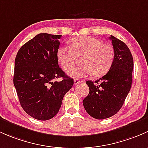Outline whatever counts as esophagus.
Here are the masks:
<instances>
[{
    "mask_svg": "<svg viewBox=\"0 0 148 148\" xmlns=\"http://www.w3.org/2000/svg\"><path fill=\"white\" fill-rule=\"evenodd\" d=\"M81 80H79V79H75L74 80V84L75 85H77V84H80L81 83Z\"/></svg>",
    "mask_w": 148,
    "mask_h": 148,
    "instance_id": "34e87169",
    "label": "esophagus"
}]
</instances>
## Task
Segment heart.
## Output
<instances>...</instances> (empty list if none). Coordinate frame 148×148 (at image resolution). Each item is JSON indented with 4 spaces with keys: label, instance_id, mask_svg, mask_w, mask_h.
Masks as SVG:
<instances>
[{
    "label": "heart",
    "instance_id": "obj_1",
    "mask_svg": "<svg viewBox=\"0 0 148 148\" xmlns=\"http://www.w3.org/2000/svg\"><path fill=\"white\" fill-rule=\"evenodd\" d=\"M70 49L61 46L57 51V60L64 71H69L75 64L76 57H81L80 66L68 72L74 78H80L93 74L101 77L110 71L115 59L112 45L103 43L100 39L82 36L70 40Z\"/></svg>",
    "mask_w": 148,
    "mask_h": 148
}]
</instances>
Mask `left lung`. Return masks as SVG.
Instances as JSON below:
<instances>
[{"label": "left lung", "instance_id": "left-lung-1", "mask_svg": "<svg viewBox=\"0 0 148 148\" xmlns=\"http://www.w3.org/2000/svg\"><path fill=\"white\" fill-rule=\"evenodd\" d=\"M115 59L108 73L95 82L86 81L90 92L83 100L86 112L92 118L103 120L112 117L123 106L132 85L133 58L125 42L110 36ZM101 81L100 84L98 82Z\"/></svg>", "mask_w": 148, "mask_h": 148}]
</instances>
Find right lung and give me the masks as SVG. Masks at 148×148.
Listing matches in <instances>:
<instances>
[{
    "instance_id": "add662e5",
    "label": "right lung",
    "mask_w": 148,
    "mask_h": 148,
    "mask_svg": "<svg viewBox=\"0 0 148 148\" xmlns=\"http://www.w3.org/2000/svg\"><path fill=\"white\" fill-rule=\"evenodd\" d=\"M61 35L40 33L24 44L15 60L13 84L21 107L30 116L48 120L57 115L73 80L57 60ZM62 77L61 82H53Z\"/></svg>"
}]
</instances>
